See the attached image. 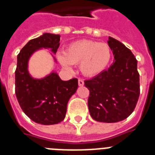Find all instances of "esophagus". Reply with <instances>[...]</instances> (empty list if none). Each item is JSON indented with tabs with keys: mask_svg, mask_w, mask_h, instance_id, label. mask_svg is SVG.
I'll list each match as a JSON object with an SVG mask.
<instances>
[{
	"mask_svg": "<svg viewBox=\"0 0 155 155\" xmlns=\"http://www.w3.org/2000/svg\"><path fill=\"white\" fill-rule=\"evenodd\" d=\"M84 81L82 80V79H79V80H78L79 86H83V85H84Z\"/></svg>",
	"mask_w": 155,
	"mask_h": 155,
	"instance_id": "esophagus-1",
	"label": "esophagus"
}]
</instances>
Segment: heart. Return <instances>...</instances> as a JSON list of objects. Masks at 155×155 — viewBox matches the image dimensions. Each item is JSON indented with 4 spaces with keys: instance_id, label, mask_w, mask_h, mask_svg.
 <instances>
[{
    "instance_id": "b5f03b06",
    "label": "heart",
    "mask_w": 155,
    "mask_h": 155,
    "mask_svg": "<svg viewBox=\"0 0 155 155\" xmlns=\"http://www.w3.org/2000/svg\"><path fill=\"white\" fill-rule=\"evenodd\" d=\"M57 58L65 68L70 69L71 64H79L83 74L92 77L107 68L112 58V51L106 43L80 40L70 44L64 53H59Z\"/></svg>"
}]
</instances>
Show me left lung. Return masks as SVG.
<instances>
[{
	"instance_id": "obj_1",
	"label": "left lung",
	"mask_w": 155,
	"mask_h": 155,
	"mask_svg": "<svg viewBox=\"0 0 155 155\" xmlns=\"http://www.w3.org/2000/svg\"><path fill=\"white\" fill-rule=\"evenodd\" d=\"M108 44L114 61L108 70L84 85L90 93L87 105L93 120L103 123L122 121L134 112L140 95L137 61L120 41L109 37Z\"/></svg>"
}]
</instances>
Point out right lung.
<instances>
[{
	"label": "right lung",
	"instance_id": "obj_1",
	"mask_svg": "<svg viewBox=\"0 0 155 155\" xmlns=\"http://www.w3.org/2000/svg\"><path fill=\"white\" fill-rule=\"evenodd\" d=\"M61 35L45 33L31 39L17 57L15 94L25 114L42 125H53L64 120L68 102L78 87L77 78L62 81L57 73L42 79H34L28 71V59L40 48H50L56 53Z\"/></svg>",
	"mask_w": 155,
	"mask_h": 155
}]
</instances>
